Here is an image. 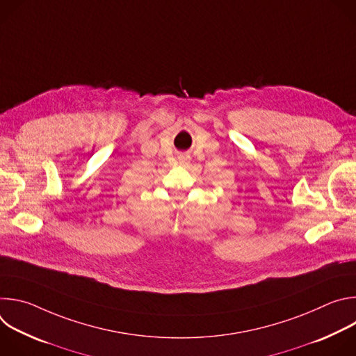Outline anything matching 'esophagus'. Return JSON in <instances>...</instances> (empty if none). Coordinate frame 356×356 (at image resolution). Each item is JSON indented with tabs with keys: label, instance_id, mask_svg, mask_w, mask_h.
<instances>
[{
	"label": "esophagus",
	"instance_id": "1",
	"mask_svg": "<svg viewBox=\"0 0 356 356\" xmlns=\"http://www.w3.org/2000/svg\"><path fill=\"white\" fill-rule=\"evenodd\" d=\"M188 162H190L188 156H181V158H180V165H183V166H187V165H188Z\"/></svg>",
	"mask_w": 356,
	"mask_h": 356
}]
</instances>
